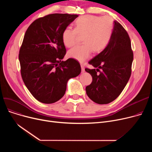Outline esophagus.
Returning <instances> with one entry per match:
<instances>
[{
	"mask_svg": "<svg viewBox=\"0 0 152 152\" xmlns=\"http://www.w3.org/2000/svg\"><path fill=\"white\" fill-rule=\"evenodd\" d=\"M81 69H82V73H84L85 69H84V66L83 65V63H81Z\"/></svg>",
	"mask_w": 152,
	"mask_h": 152,
	"instance_id": "1",
	"label": "esophagus"
}]
</instances>
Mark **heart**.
I'll return each instance as SVG.
<instances>
[{
	"instance_id": "heart-1",
	"label": "heart",
	"mask_w": 152,
	"mask_h": 152,
	"mask_svg": "<svg viewBox=\"0 0 152 152\" xmlns=\"http://www.w3.org/2000/svg\"><path fill=\"white\" fill-rule=\"evenodd\" d=\"M113 21L108 17L84 15L74 23V29L66 28L62 33V41L66 47L76 44L77 35L83 36L82 45L76 46L68 52V57L83 62L92 52L100 53L109 43L113 31Z\"/></svg>"
}]
</instances>
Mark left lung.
Masks as SVG:
<instances>
[{
	"instance_id": "1",
	"label": "left lung",
	"mask_w": 152,
	"mask_h": 152,
	"mask_svg": "<svg viewBox=\"0 0 152 152\" xmlns=\"http://www.w3.org/2000/svg\"><path fill=\"white\" fill-rule=\"evenodd\" d=\"M113 24L108 44L89 61L96 69H85L92 77V83L86 87V94L98 104H107L115 100L131 75L133 53L130 38L120 23L114 21Z\"/></svg>"
}]
</instances>
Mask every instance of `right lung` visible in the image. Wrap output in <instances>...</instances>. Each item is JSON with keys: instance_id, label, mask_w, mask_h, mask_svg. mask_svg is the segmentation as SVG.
Returning a JSON list of instances; mask_svg holds the SVG:
<instances>
[{"instance_id": "1", "label": "right lung", "mask_w": 152, "mask_h": 152, "mask_svg": "<svg viewBox=\"0 0 152 152\" xmlns=\"http://www.w3.org/2000/svg\"><path fill=\"white\" fill-rule=\"evenodd\" d=\"M77 17L48 15L32 23L26 31L19 53L21 74L27 89L42 103L50 104L61 99L68 81L81 73L77 60H61L66 54L62 33Z\"/></svg>"}]
</instances>
